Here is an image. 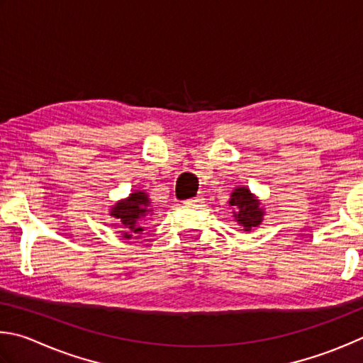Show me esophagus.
<instances>
[{"label":"esophagus","mask_w":363,"mask_h":363,"mask_svg":"<svg viewBox=\"0 0 363 363\" xmlns=\"http://www.w3.org/2000/svg\"><path fill=\"white\" fill-rule=\"evenodd\" d=\"M185 204L189 207H199L202 204V199L201 198H191V199H186Z\"/></svg>","instance_id":"esophagus-1"}]
</instances>
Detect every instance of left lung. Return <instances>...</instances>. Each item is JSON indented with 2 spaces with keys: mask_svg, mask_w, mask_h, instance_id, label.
Segmentation results:
<instances>
[{
  "mask_svg": "<svg viewBox=\"0 0 363 363\" xmlns=\"http://www.w3.org/2000/svg\"><path fill=\"white\" fill-rule=\"evenodd\" d=\"M230 206L238 208V212H234V218L238 220L239 225L244 226V231H250L252 228L262 223L263 208H259V202L253 198V194L247 188L234 189Z\"/></svg>",
  "mask_w": 363,
  "mask_h": 363,
  "instance_id": "1",
  "label": "left lung"
}]
</instances>
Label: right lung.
Masks as SVG:
<instances>
[{"label": "right lung", "instance_id": "add662e5", "mask_svg": "<svg viewBox=\"0 0 363 363\" xmlns=\"http://www.w3.org/2000/svg\"><path fill=\"white\" fill-rule=\"evenodd\" d=\"M151 212L150 208V199L143 191H135L132 193L129 198L118 202L116 206H113L111 217L119 218L121 223L124 225L125 233L123 236L125 239H130L133 234H138L143 231V228H140L137 221L140 218L146 217Z\"/></svg>", "mask_w": 363, "mask_h": 363}]
</instances>
